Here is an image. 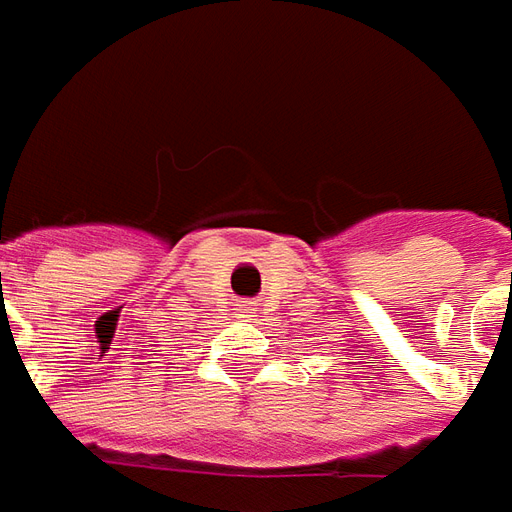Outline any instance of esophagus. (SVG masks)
Segmentation results:
<instances>
[{
  "label": "esophagus",
  "mask_w": 512,
  "mask_h": 512,
  "mask_svg": "<svg viewBox=\"0 0 512 512\" xmlns=\"http://www.w3.org/2000/svg\"><path fill=\"white\" fill-rule=\"evenodd\" d=\"M234 311H237L239 320H250V317H253V303H250V300H242Z\"/></svg>",
  "instance_id": "34e87169"
}]
</instances>
